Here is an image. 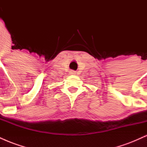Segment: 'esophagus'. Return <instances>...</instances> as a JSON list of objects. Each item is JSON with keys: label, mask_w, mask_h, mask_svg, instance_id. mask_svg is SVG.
I'll use <instances>...</instances> for the list:
<instances>
[{"label": "esophagus", "mask_w": 147, "mask_h": 147, "mask_svg": "<svg viewBox=\"0 0 147 147\" xmlns=\"http://www.w3.org/2000/svg\"><path fill=\"white\" fill-rule=\"evenodd\" d=\"M70 74H71V75H75L76 72L73 71V70H71V71H70Z\"/></svg>", "instance_id": "34e87169"}]
</instances>
